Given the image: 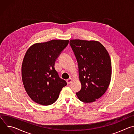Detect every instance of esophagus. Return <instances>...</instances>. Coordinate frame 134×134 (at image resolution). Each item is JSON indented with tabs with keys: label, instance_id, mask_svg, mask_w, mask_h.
Listing matches in <instances>:
<instances>
[{
	"label": "esophagus",
	"instance_id": "obj_1",
	"mask_svg": "<svg viewBox=\"0 0 134 134\" xmlns=\"http://www.w3.org/2000/svg\"><path fill=\"white\" fill-rule=\"evenodd\" d=\"M66 82H67V83L68 84L72 82V79H71V78H69V79H67V80H66Z\"/></svg>",
	"mask_w": 134,
	"mask_h": 134
}]
</instances>
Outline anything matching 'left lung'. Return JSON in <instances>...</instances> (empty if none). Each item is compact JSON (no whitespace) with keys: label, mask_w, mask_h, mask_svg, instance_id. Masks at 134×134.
Listing matches in <instances>:
<instances>
[{"label":"left lung","mask_w":134,"mask_h":134,"mask_svg":"<svg viewBox=\"0 0 134 134\" xmlns=\"http://www.w3.org/2000/svg\"><path fill=\"white\" fill-rule=\"evenodd\" d=\"M70 46L79 66L82 87L76 93L80 101L91 103L106 92L111 77V62L104 47L96 41L71 40Z\"/></svg>","instance_id":"obj_1"}]
</instances>
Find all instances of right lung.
I'll list each match as a JSON object with an SVG mask.
<instances>
[{"mask_svg": "<svg viewBox=\"0 0 134 134\" xmlns=\"http://www.w3.org/2000/svg\"><path fill=\"white\" fill-rule=\"evenodd\" d=\"M68 42V40H52L35 43L26 51L22 65V81L34 102L43 105L53 104L67 85L59 77L54 64Z\"/></svg>", "mask_w": 134, "mask_h": 134, "instance_id": "1", "label": "right lung"}]
</instances>
